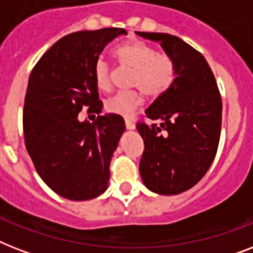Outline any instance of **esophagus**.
<instances>
[{
    "instance_id": "obj_1",
    "label": "esophagus",
    "mask_w": 253,
    "mask_h": 253,
    "mask_svg": "<svg viewBox=\"0 0 253 253\" xmlns=\"http://www.w3.org/2000/svg\"><path fill=\"white\" fill-rule=\"evenodd\" d=\"M125 125H126V127L128 130H134L135 128V123L132 122V121H130V119H126V121H125Z\"/></svg>"
}]
</instances>
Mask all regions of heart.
<instances>
[{"instance_id":"heart-1","label":"heart","mask_w":253,"mask_h":253,"mask_svg":"<svg viewBox=\"0 0 253 253\" xmlns=\"http://www.w3.org/2000/svg\"><path fill=\"white\" fill-rule=\"evenodd\" d=\"M115 57L125 68L132 69L130 87H138L150 98H158L170 89L176 81V61L166 52H158L154 47L132 42L115 49ZM94 80L101 90L111 87V67L102 59L94 64ZM143 103L140 90L119 91L105 101V109L113 114L130 117Z\"/></svg>"}]
</instances>
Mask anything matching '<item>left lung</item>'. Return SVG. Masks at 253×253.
Segmentation results:
<instances>
[{
	"instance_id": "1",
	"label": "left lung",
	"mask_w": 253,
	"mask_h": 253,
	"mask_svg": "<svg viewBox=\"0 0 253 253\" xmlns=\"http://www.w3.org/2000/svg\"><path fill=\"white\" fill-rule=\"evenodd\" d=\"M138 35L159 42L176 61L173 86L136 123L144 142L139 172L147 188L178 194L193 188L214 162L222 126V97L208 61L182 39L163 33Z\"/></svg>"
}]
</instances>
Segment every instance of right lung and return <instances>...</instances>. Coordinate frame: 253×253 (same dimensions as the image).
<instances>
[{
    "mask_svg": "<svg viewBox=\"0 0 253 253\" xmlns=\"http://www.w3.org/2000/svg\"><path fill=\"white\" fill-rule=\"evenodd\" d=\"M127 31L105 27L65 35L31 71L23 107L26 148L41 178L71 201L102 194L110 178V160L125 131L118 114L80 122L79 113L102 107L94 64L105 45Z\"/></svg>",
    "mask_w": 253,
    "mask_h": 253,
    "instance_id": "add662e5",
    "label": "right lung"
}]
</instances>
